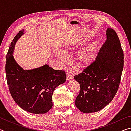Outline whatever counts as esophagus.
I'll return each mask as SVG.
<instances>
[{
    "label": "esophagus",
    "instance_id": "1",
    "mask_svg": "<svg viewBox=\"0 0 131 131\" xmlns=\"http://www.w3.org/2000/svg\"><path fill=\"white\" fill-rule=\"evenodd\" d=\"M66 78H67L68 80H72L73 79V76H72V73H71L70 72H68L66 73Z\"/></svg>",
    "mask_w": 131,
    "mask_h": 131
}]
</instances>
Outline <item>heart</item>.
<instances>
[{
  "mask_svg": "<svg viewBox=\"0 0 131 131\" xmlns=\"http://www.w3.org/2000/svg\"><path fill=\"white\" fill-rule=\"evenodd\" d=\"M68 49H71V47H69ZM58 58L62 61L65 60V57L62 52H58L57 54ZM94 55L92 51L91 48H86L79 52L77 56V60L80 65L84 66L90 64L93 60Z\"/></svg>",
  "mask_w": 131,
  "mask_h": 131,
  "instance_id": "obj_1",
  "label": "heart"
}]
</instances>
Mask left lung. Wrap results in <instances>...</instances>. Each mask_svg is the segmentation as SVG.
Instances as JSON below:
<instances>
[{
    "label": "left lung",
    "mask_w": 131,
    "mask_h": 131,
    "mask_svg": "<svg viewBox=\"0 0 131 131\" xmlns=\"http://www.w3.org/2000/svg\"><path fill=\"white\" fill-rule=\"evenodd\" d=\"M107 40L95 61L74 78L80 86L76 107L84 113L96 112L112 102L118 91L124 67V52L114 29L106 30Z\"/></svg>",
    "instance_id": "left-lung-1"
}]
</instances>
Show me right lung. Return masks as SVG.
Listing matches in <instances>:
<instances>
[{"instance_id":"right-lung-1","label":"right lung","mask_w":131,"mask_h":131,"mask_svg":"<svg viewBox=\"0 0 131 131\" xmlns=\"http://www.w3.org/2000/svg\"><path fill=\"white\" fill-rule=\"evenodd\" d=\"M23 34L24 29L14 37L6 56L5 69L8 89L15 103L23 109L34 114H44L52 108L53 92L66 81V73L47 65L29 70L21 68L12 54L15 43Z\"/></svg>"}]
</instances>
